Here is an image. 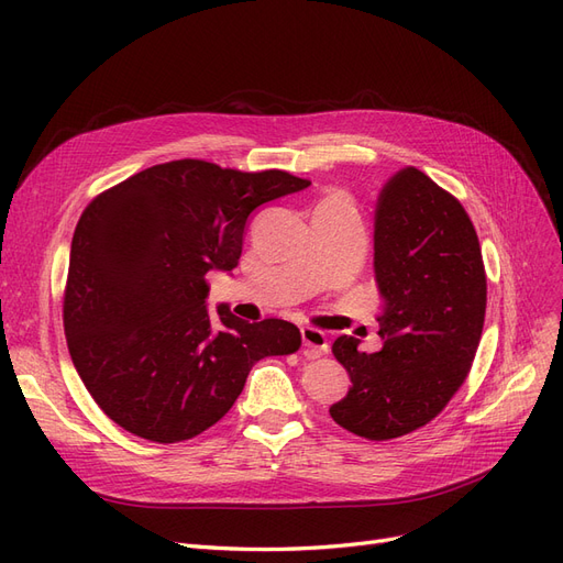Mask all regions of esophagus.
<instances>
[{"label":"esophagus","mask_w":563,"mask_h":563,"mask_svg":"<svg viewBox=\"0 0 563 563\" xmlns=\"http://www.w3.org/2000/svg\"><path fill=\"white\" fill-rule=\"evenodd\" d=\"M300 335H302L305 354L312 356V360H314V356L323 354V352H329V340H327V333H323V331L312 329V327H302Z\"/></svg>","instance_id":"1"}]
</instances>
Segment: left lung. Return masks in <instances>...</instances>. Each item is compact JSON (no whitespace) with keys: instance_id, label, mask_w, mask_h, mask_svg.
<instances>
[{"instance_id":"left-lung-1","label":"left lung","mask_w":563,"mask_h":563,"mask_svg":"<svg viewBox=\"0 0 563 563\" xmlns=\"http://www.w3.org/2000/svg\"><path fill=\"white\" fill-rule=\"evenodd\" d=\"M373 272L383 350L366 354L340 335L350 373L331 418L371 441L397 439L444 411L472 368L486 314V269L467 211L430 176L406 166L376 201Z\"/></svg>"}]
</instances>
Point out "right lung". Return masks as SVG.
<instances>
[{
    "label": "right lung",
    "instance_id": "1",
    "mask_svg": "<svg viewBox=\"0 0 563 563\" xmlns=\"http://www.w3.org/2000/svg\"><path fill=\"white\" fill-rule=\"evenodd\" d=\"M310 180L203 159L150 166L84 209L63 296L73 364L126 432L176 444L209 430L265 356L294 354L291 321L207 312L211 269L240 263L249 216Z\"/></svg>",
    "mask_w": 563,
    "mask_h": 563
}]
</instances>
